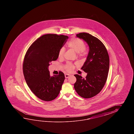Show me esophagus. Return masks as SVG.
<instances>
[{
	"instance_id": "34e87169",
	"label": "esophagus",
	"mask_w": 134,
	"mask_h": 134,
	"mask_svg": "<svg viewBox=\"0 0 134 134\" xmlns=\"http://www.w3.org/2000/svg\"><path fill=\"white\" fill-rule=\"evenodd\" d=\"M69 76H70V75H69V74H66L65 75V77L66 79V78H68V77H69Z\"/></svg>"
}]
</instances>
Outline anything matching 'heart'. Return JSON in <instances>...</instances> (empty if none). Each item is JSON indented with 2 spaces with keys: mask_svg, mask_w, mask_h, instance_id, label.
I'll use <instances>...</instances> for the list:
<instances>
[{
  "mask_svg": "<svg viewBox=\"0 0 134 134\" xmlns=\"http://www.w3.org/2000/svg\"><path fill=\"white\" fill-rule=\"evenodd\" d=\"M68 47L75 53H77V57L83 58L85 57L88 54V50L85 46V43L82 40L78 38H74L71 39L68 43ZM65 52V48L62 47L60 49L58 52V57H63ZM66 71L71 72L74 69V66L70 63H66L64 66Z\"/></svg>",
  "mask_w": 134,
  "mask_h": 134,
  "instance_id": "obj_1",
  "label": "heart"
}]
</instances>
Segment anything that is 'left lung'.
Returning <instances> with one entry per match:
<instances>
[{"mask_svg": "<svg viewBox=\"0 0 134 134\" xmlns=\"http://www.w3.org/2000/svg\"><path fill=\"white\" fill-rule=\"evenodd\" d=\"M76 36L88 44L89 52L81 69L87 73L85 79L76 74L77 81L74 88L77 94L84 98H91L98 94L105 84L109 69V57L105 46L96 37L86 32Z\"/></svg>", "mask_w": 134, "mask_h": 134, "instance_id": "obj_1", "label": "left lung"}]
</instances>
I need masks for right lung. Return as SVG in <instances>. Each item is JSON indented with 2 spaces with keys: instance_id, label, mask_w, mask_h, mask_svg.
Wrapping results in <instances>:
<instances>
[{
  "instance_id": "right-lung-1",
  "label": "right lung",
  "mask_w": 134,
  "mask_h": 134,
  "mask_svg": "<svg viewBox=\"0 0 134 134\" xmlns=\"http://www.w3.org/2000/svg\"><path fill=\"white\" fill-rule=\"evenodd\" d=\"M68 36L43 35L32 43L26 53L23 72L29 88L38 98L44 101L54 100L58 95L65 79L60 71L51 76L48 67L57 60L58 52L68 39Z\"/></svg>"
}]
</instances>
